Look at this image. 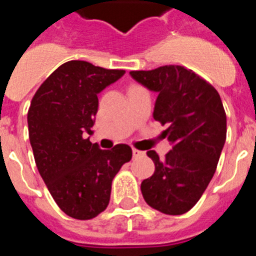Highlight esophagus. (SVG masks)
Listing matches in <instances>:
<instances>
[{
	"mask_svg": "<svg viewBox=\"0 0 256 256\" xmlns=\"http://www.w3.org/2000/svg\"><path fill=\"white\" fill-rule=\"evenodd\" d=\"M132 152H133V158H138V156H144V151H140V150H137V148H133Z\"/></svg>",
	"mask_w": 256,
	"mask_h": 256,
	"instance_id": "obj_1",
	"label": "esophagus"
}]
</instances>
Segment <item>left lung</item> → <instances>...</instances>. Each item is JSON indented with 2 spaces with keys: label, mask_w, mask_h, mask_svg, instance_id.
<instances>
[{
  "label": "left lung",
  "mask_w": 256,
  "mask_h": 256,
  "mask_svg": "<svg viewBox=\"0 0 256 256\" xmlns=\"http://www.w3.org/2000/svg\"><path fill=\"white\" fill-rule=\"evenodd\" d=\"M130 74L158 94L154 119L168 126L164 136L172 144L164 159L148 151L155 172L141 183L142 195L164 214H184L206 190L224 146L227 118L220 96L205 79L180 65Z\"/></svg>",
  "instance_id": "8db88e82"
}]
</instances>
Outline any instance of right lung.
<instances>
[{
  "mask_svg": "<svg viewBox=\"0 0 256 256\" xmlns=\"http://www.w3.org/2000/svg\"><path fill=\"white\" fill-rule=\"evenodd\" d=\"M124 73L68 61L32 98L28 130L36 165L56 204L74 219H92L108 208L115 174L132 159L128 144L101 150L88 137L94 133L97 94Z\"/></svg>",
  "mask_w": 256,
  "mask_h": 256,
  "instance_id": "add662e5",
  "label": "right lung"
}]
</instances>
